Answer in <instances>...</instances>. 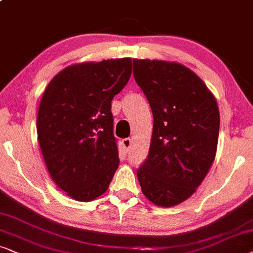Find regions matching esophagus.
Instances as JSON below:
<instances>
[{
	"label": "esophagus",
	"mask_w": 253,
	"mask_h": 253,
	"mask_svg": "<svg viewBox=\"0 0 253 253\" xmlns=\"http://www.w3.org/2000/svg\"><path fill=\"white\" fill-rule=\"evenodd\" d=\"M132 146V139H124L123 140V147L126 150H128Z\"/></svg>",
	"instance_id": "1"
}]
</instances>
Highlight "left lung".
Returning a JSON list of instances; mask_svg holds the SVG:
<instances>
[{
    "label": "left lung",
    "mask_w": 253,
    "mask_h": 253,
    "mask_svg": "<svg viewBox=\"0 0 253 253\" xmlns=\"http://www.w3.org/2000/svg\"><path fill=\"white\" fill-rule=\"evenodd\" d=\"M133 75L154 118L148 158L137 169V180L150 202L177 206L196 191L215 160L217 101L182 64L133 59Z\"/></svg>",
    "instance_id": "8db88e82"
}]
</instances>
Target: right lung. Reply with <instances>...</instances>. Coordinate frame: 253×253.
Segmentation results:
<instances>
[{
  "instance_id": "obj_1",
  "label": "right lung",
  "mask_w": 253,
  "mask_h": 253,
  "mask_svg": "<svg viewBox=\"0 0 253 253\" xmlns=\"http://www.w3.org/2000/svg\"><path fill=\"white\" fill-rule=\"evenodd\" d=\"M130 75V58L75 64L44 91L38 142L51 178L73 200L88 202L103 195L118 169L111 103Z\"/></svg>"
}]
</instances>
